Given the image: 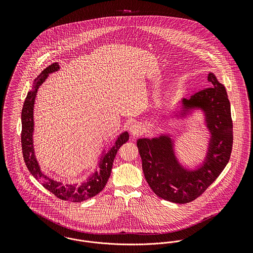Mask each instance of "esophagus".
I'll return each instance as SVG.
<instances>
[{
	"label": "esophagus",
	"mask_w": 253,
	"mask_h": 253,
	"mask_svg": "<svg viewBox=\"0 0 253 253\" xmlns=\"http://www.w3.org/2000/svg\"><path fill=\"white\" fill-rule=\"evenodd\" d=\"M129 131H130V133H131L133 136L141 135L142 132H143V126H142V125H141L139 122H133V123L130 125Z\"/></svg>",
	"instance_id": "34e87169"
}]
</instances>
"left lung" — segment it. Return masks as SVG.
I'll list each match as a JSON object with an SVG mask.
<instances>
[{
    "label": "left lung",
    "mask_w": 253,
    "mask_h": 253,
    "mask_svg": "<svg viewBox=\"0 0 253 253\" xmlns=\"http://www.w3.org/2000/svg\"><path fill=\"white\" fill-rule=\"evenodd\" d=\"M210 87L200 90L189 99L183 98V114L191 109L205 112L211 140L206 160L201 168L188 170L178 163L169 136L137 140L145 178L160 198L176 204H187L200 197L227 166L233 147V123L226 89L210 73ZM182 114V115H183Z\"/></svg>",
    "instance_id": "1"
}]
</instances>
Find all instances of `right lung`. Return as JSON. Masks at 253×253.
<instances>
[{
	"label": "right lung",
	"mask_w": 253,
	"mask_h": 253,
	"mask_svg": "<svg viewBox=\"0 0 253 253\" xmlns=\"http://www.w3.org/2000/svg\"><path fill=\"white\" fill-rule=\"evenodd\" d=\"M58 69H59V65L56 62L46 67L35 79L32 90H30L27 93L26 99L23 104L22 112H21L22 153H23V159L27 169H29L31 174L46 190H48L50 193H52L55 197H57L60 200L69 201L72 203H80V202L88 200L89 198L97 195L100 191L103 190L110 177L114 159L117 155V152L122 145L125 144L128 140L129 136L127 131L123 132L116 140L115 145L109 150L108 153L103 155V157L101 158L99 162V168H100L99 171H95L91 176L87 178V180L83 183L63 184L61 182L52 180L48 178L45 174H43L41 171V168L39 167V164L37 162L34 146H33V131H34L33 110H34L37 91L40 85L47 78L48 74L55 72Z\"/></svg>",
	"instance_id": "1"
}]
</instances>
